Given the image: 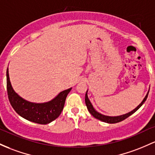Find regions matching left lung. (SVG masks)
I'll return each instance as SVG.
<instances>
[{
  "label": "left lung",
  "instance_id": "left-lung-1",
  "mask_svg": "<svg viewBox=\"0 0 155 155\" xmlns=\"http://www.w3.org/2000/svg\"><path fill=\"white\" fill-rule=\"evenodd\" d=\"M149 91H148L147 94L146 95L145 98H143V100L142 101V102H141L140 104L137 107L134 109V110H132V111H130V113L124 114V115H118V116H108V115H102V114H101V113H98V112H97L96 110L94 109V107H93V105H92L90 99L88 98L87 91L86 94H85V104H86L87 107L88 111L90 112V113H91V115L94 117V118L98 119V120H101V121H103V122H105V123L115 124V123H118V122L122 121V120H124V119L128 118L129 116H130L131 115H132L134 113H135V112L137 111V110H138V109L140 108V107L143 104V103L146 101V100H147V98L148 97V94H149Z\"/></svg>",
  "mask_w": 155,
  "mask_h": 155
}]
</instances>
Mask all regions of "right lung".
I'll return each instance as SVG.
<instances>
[{
  "label": "right lung",
  "instance_id": "right-lung-1",
  "mask_svg": "<svg viewBox=\"0 0 155 155\" xmlns=\"http://www.w3.org/2000/svg\"><path fill=\"white\" fill-rule=\"evenodd\" d=\"M6 87L8 98L12 107L23 118L40 124H47L59 116L63 110L66 97L72 88L59 93L54 98L45 103H33L20 97L13 89L6 71Z\"/></svg>",
  "mask_w": 155,
  "mask_h": 155
}]
</instances>
